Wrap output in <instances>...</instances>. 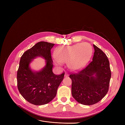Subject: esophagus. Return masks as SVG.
Masks as SVG:
<instances>
[{"label":"esophagus","mask_w":125,"mask_h":125,"mask_svg":"<svg viewBox=\"0 0 125 125\" xmlns=\"http://www.w3.org/2000/svg\"><path fill=\"white\" fill-rule=\"evenodd\" d=\"M67 76H68V74L67 73H65V77H67Z\"/></svg>","instance_id":"obj_1"}]
</instances>
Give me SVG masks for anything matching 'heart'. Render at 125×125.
Here are the masks:
<instances>
[{
  "mask_svg": "<svg viewBox=\"0 0 125 125\" xmlns=\"http://www.w3.org/2000/svg\"><path fill=\"white\" fill-rule=\"evenodd\" d=\"M92 52L91 45L85 42L59 47L55 52L56 63L67 62L68 67L70 69L77 70L85 66Z\"/></svg>",
  "mask_w": 125,
  "mask_h": 125,
  "instance_id": "heart-1",
  "label": "heart"
}]
</instances>
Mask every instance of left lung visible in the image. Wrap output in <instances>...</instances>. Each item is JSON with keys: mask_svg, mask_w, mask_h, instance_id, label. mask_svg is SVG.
Listing matches in <instances>:
<instances>
[{"mask_svg": "<svg viewBox=\"0 0 125 125\" xmlns=\"http://www.w3.org/2000/svg\"><path fill=\"white\" fill-rule=\"evenodd\" d=\"M92 60L83 69L71 73V93L79 103L91 105L100 101L107 94L111 71L107 56L93 45Z\"/></svg>", "mask_w": 125, "mask_h": 125, "instance_id": "left-lung-1", "label": "left lung"}]
</instances>
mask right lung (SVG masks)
<instances>
[{"instance_id": "right-lung-1", "label": "right lung", "mask_w": 125, "mask_h": 125, "mask_svg": "<svg viewBox=\"0 0 125 125\" xmlns=\"http://www.w3.org/2000/svg\"><path fill=\"white\" fill-rule=\"evenodd\" d=\"M54 45L40 42L25 51L21 57L17 71L18 89L24 99L32 104L44 105L53 100L63 79L65 73L56 75L52 71L51 50ZM39 56L47 60L46 66L40 72H33L29 65L32 59Z\"/></svg>"}]
</instances>
